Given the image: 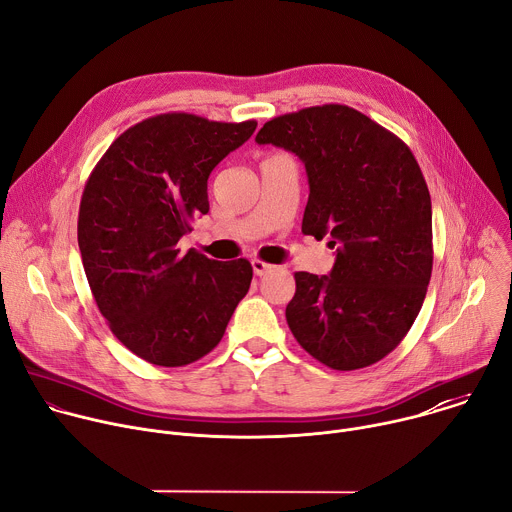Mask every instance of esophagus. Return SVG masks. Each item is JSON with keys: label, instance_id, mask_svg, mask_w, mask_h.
Listing matches in <instances>:
<instances>
[{"label": "esophagus", "instance_id": "1", "mask_svg": "<svg viewBox=\"0 0 512 512\" xmlns=\"http://www.w3.org/2000/svg\"><path fill=\"white\" fill-rule=\"evenodd\" d=\"M251 265H253V271H255V275H265L267 271H271L273 269V265H269V263H265V261H261V259H253L251 261Z\"/></svg>", "mask_w": 512, "mask_h": 512}]
</instances>
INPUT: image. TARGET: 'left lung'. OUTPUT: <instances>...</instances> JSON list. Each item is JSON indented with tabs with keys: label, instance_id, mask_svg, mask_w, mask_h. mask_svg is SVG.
<instances>
[{
	"label": "left lung",
	"instance_id": "8db88e82",
	"mask_svg": "<svg viewBox=\"0 0 512 512\" xmlns=\"http://www.w3.org/2000/svg\"><path fill=\"white\" fill-rule=\"evenodd\" d=\"M255 141L304 162L302 233L336 247L330 275H294L291 334L334 371L379 362L413 326L431 277V198L417 160L395 133L336 103L273 117Z\"/></svg>",
	"mask_w": 512,
	"mask_h": 512
}]
</instances>
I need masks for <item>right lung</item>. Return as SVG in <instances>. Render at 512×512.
Listing matches in <instances>:
<instances>
[{
	"label": "right lung",
	"instance_id": "right-lung-1",
	"mask_svg": "<svg viewBox=\"0 0 512 512\" xmlns=\"http://www.w3.org/2000/svg\"><path fill=\"white\" fill-rule=\"evenodd\" d=\"M257 121L162 113L123 131L91 172L79 208L83 267L111 332L139 358L184 367L221 342L247 296V259L214 261L178 241L208 212V176Z\"/></svg>",
	"mask_w": 512,
	"mask_h": 512
}]
</instances>
